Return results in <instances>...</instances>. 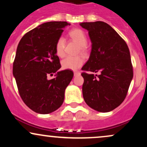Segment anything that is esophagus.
Here are the masks:
<instances>
[{"label":"esophagus","instance_id":"1","mask_svg":"<svg viewBox=\"0 0 147 147\" xmlns=\"http://www.w3.org/2000/svg\"><path fill=\"white\" fill-rule=\"evenodd\" d=\"M80 75V72L79 71H75L74 72V76H77Z\"/></svg>","mask_w":147,"mask_h":147}]
</instances>
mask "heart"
Listing matches in <instances>:
<instances>
[{"instance_id": "b5f03b06", "label": "heart", "mask_w": 147, "mask_h": 147, "mask_svg": "<svg viewBox=\"0 0 147 147\" xmlns=\"http://www.w3.org/2000/svg\"><path fill=\"white\" fill-rule=\"evenodd\" d=\"M69 36L72 40L79 44V48L82 52H85L87 50V37L84 32L79 28H74L68 33ZM65 39L63 36H60L57 40L55 44V53L58 57H63L65 55ZM84 63V59L81 57L68 56L62 60V68L65 70H75L82 67Z\"/></svg>"}]
</instances>
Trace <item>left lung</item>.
Listing matches in <instances>:
<instances>
[{"label":"left lung","mask_w":147,"mask_h":147,"mask_svg":"<svg viewBox=\"0 0 147 147\" xmlns=\"http://www.w3.org/2000/svg\"><path fill=\"white\" fill-rule=\"evenodd\" d=\"M80 25L88 31L92 42L89 59L82 67L84 101L94 110L109 112L126 98L133 79L129 49L117 32L104 22H86Z\"/></svg>","instance_id":"1"}]
</instances>
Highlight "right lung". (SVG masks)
I'll use <instances>...</instances> for the list:
<instances>
[{
  "mask_svg": "<svg viewBox=\"0 0 147 147\" xmlns=\"http://www.w3.org/2000/svg\"><path fill=\"white\" fill-rule=\"evenodd\" d=\"M68 25L65 21L43 23L25 34L18 45L13 75L23 102L37 113L57 110L73 77L72 70L58 71L61 65L55 53L57 40ZM54 73L55 78L48 80Z\"/></svg>",
  "mask_w": 147,
  "mask_h": 147,
  "instance_id": "obj_1",
  "label": "right lung"
}]
</instances>
